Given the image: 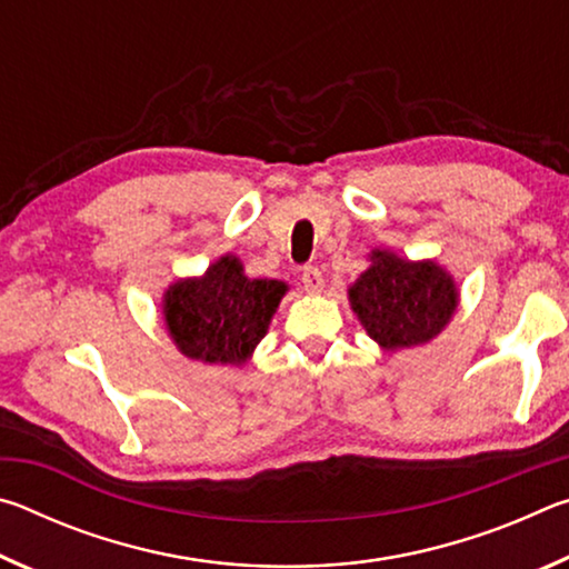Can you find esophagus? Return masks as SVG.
<instances>
[{
  "mask_svg": "<svg viewBox=\"0 0 569 569\" xmlns=\"http://www.w3.org/2000/svg\"><path fill=\"white\" fill-rule=\"evenodd\" d=\"M301 281H303V288L308 293H319L323 288V273L316 266H306L301 273Z\"/></svg>",
  "mask_w": 569,
  "mask_h": 569,
  "instance_id": "esophagus-1",
  "label": "esophagus"
}]
</instances>
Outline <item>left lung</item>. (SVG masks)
<instances>
[{
    "label": "left lung",
    "mask_w": 569,
    "mask_h": 569,
    "mask_svg": "<svg viewBox=\"0 0 569 569\" xmlns=\"http://www.w3.org/2000/svg\"><path fill=\"white\" fill-rule=\"evenodd\" d=\"M371 266L349 288V301L366 333L383 351L421 346L441 333L457 311L455 278L435 261H407L391 250H371Z\"/></svg>",
    "instance_id": "obj_1"
}]
</instances>
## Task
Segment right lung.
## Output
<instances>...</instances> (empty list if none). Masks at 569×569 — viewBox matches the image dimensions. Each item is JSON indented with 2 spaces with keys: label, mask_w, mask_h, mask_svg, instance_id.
Segmentation results:
<instances>
[{
  "label": "right lung",
  "mask_w": 569,
  "mask_h": 569,
  "mask_svg": "<svg viewBox=\"0 0 569 569\" xmlns=\"http://www.w3.org/2000/svg\"><path fill=\"white\" fill-rule=\"evenodd\" d=\"M288 286L248 278L236 256H220L198 278H180L162 296L178 351L192 361L243 366L268 331Z\"/></svg>",
  "instance_id": "add662e5"
}]
</instances>
